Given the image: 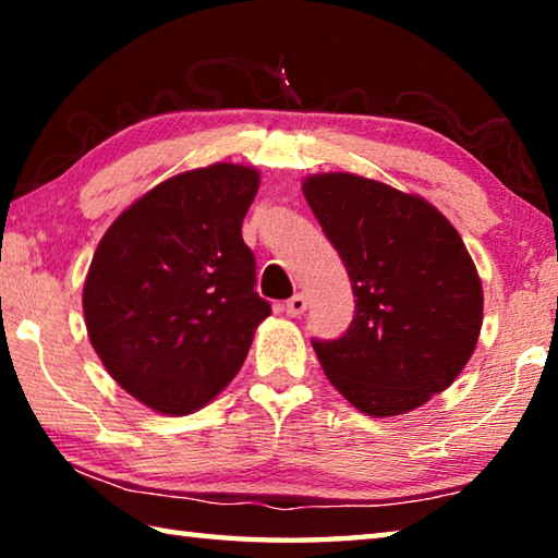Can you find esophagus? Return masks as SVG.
I'll return each mask as SVG.
<instances>
[{"mask_svg":"<svg viewBox=\"0 0 558 558\" xmlns=\"http://www.w3.org/2000/svg\"><path fill=\"white\" fill-rule=\"evenodd\" d=\"M305 310H307V298L302 295V292H298V295H292L286 302V315H290V317H300Z\"/></svg>","mask_w":558,"mask_h":558,"instance_id":"esophagus-1","label":"esophagus"}]
</instances>
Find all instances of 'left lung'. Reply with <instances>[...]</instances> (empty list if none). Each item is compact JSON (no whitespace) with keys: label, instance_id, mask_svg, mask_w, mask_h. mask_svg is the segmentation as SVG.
Returning a JSON list of instances; mask_svg holds the SVG:
<instances>
[{"label":"left lung","instance_id":"8db88e82","mask_svg":"<svg viewBox=\"0 0 558 558\" xmlns=\"http://www.w3.org/2000/svg\"><path fill=\"white\" fill-rule=\"evenodd\" d=\"M302 194L354 292L347 332L319 364L356 411L389 418L446 391L483 329V282L446 216L418 194L352 172H323Z\"/></svg>","mask_w":558,"mask_h":558}]
</instances>
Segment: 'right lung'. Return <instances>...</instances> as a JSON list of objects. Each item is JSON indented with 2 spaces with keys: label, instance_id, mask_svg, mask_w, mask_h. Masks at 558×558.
<instances>
[{
  "label": "right lung",
  "instance_id": "obj_1",
  "mask_svg": "<svg viewBox=\"0 0 558 558\" xmlns=\"http://www.w3.org/2000/svg\"><path fill=\"white\" fill-rule=\"evenodd\" d=\"M258 184V169L233 162L177 174L130 204L93 253L83 286L90 344L147 409H204L270 315L241 235Z\"/></svg>",
  "mask_w": 558,
  "mask_h": 558
}]
</instances>
